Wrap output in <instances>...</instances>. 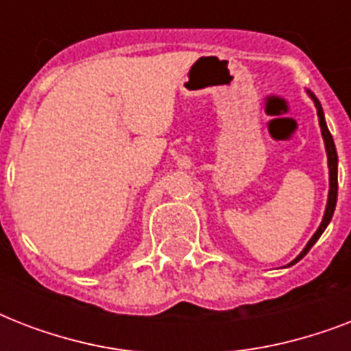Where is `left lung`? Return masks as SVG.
Returning a JSON list of instances; mask_svg holds the SVG:
<instances>
[{
    "label": "left lung",
    "mask_w": 351,
    "mask_h": 351,
    "mask_svg": "<svg viewBox=\"0 0 351 351\" xmlns=\"http://www.w3.org/2000/svg\"><path fill=\"white\" fill-rule=\"evenodd\" d=\"M313 101H315V107H317V114H319V123H321V131H322V138H324V145H326V153H328V167H330V195H328V206H326V213H324V219H322L321 226H319V230L315 231V234L311 237V240L308 242L302 253H300L297 258H295L291 264L295 262H299L302 256L311 250V245L315 244L319 237L322 234V231L326 230V226L330 224V220L333 217V211H335V204H337V151H335V143H333V138H332V132L328 131V125L326 121H324V112H322V107H321V101L317 100L315 96L311 95Z\"/></svg>",
    "instance_id": "left-lung-1"
}]
</instances>
